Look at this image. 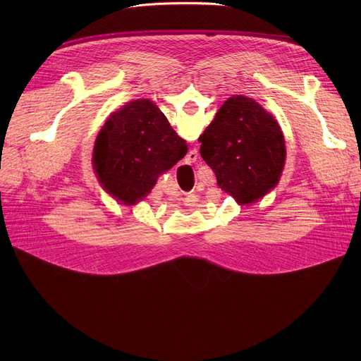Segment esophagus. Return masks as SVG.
I'll return each instance as SVG.
<instances>
[{
    "instance_id": "1",
    "label": "esophagus",
    "mask_w": 361,
    "mask_h": 361,
    "mask_svg": "<svg viewBox=\"0 0 361 361\" xmlns=\"http://www.w3.org/2000/svg\"><path fill=\"white\" fill-rule=\"evenodd\" d=\"M197 157H199L197 149H192V150L187 154V158H185V159H187V162H196Z\"/></svg>"
}]
</instances>
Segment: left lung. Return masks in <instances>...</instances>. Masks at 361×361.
I'll list each match as a JSON object with an SVG mask.
<instances>
[{"instance_id": "8db88e82", "label": "left lung", "mask_w": 361, "mask_h": 361, "mask_svg": "<svg viewBox=\"0 0 361 361\" xmlns=\"http://www.w3.org/2000/svg\"><path fill=\"white\" fill-rule=\"evenodd\" d=\"M200 155L218 185L238 204L260 200L276 187L286 164V140L272 114L234 94L199 137Z\"/></svg>"}]
</instances>
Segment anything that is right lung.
I'll return each mask as SVG.
<instances>
[{"label": "right lung", "instance_id": "1", "mask_svg": "<svg viewBox=\"0 0 361 361\" xmlns=\"http://www.w3.org/2000/svg\"><path fill=\"white\" fill-rule=\"evenodd\" d=\"M185 154V140L161 109L149 99H136L111 114L101 128L93 166L106 193L123 204H136Z\"/></svg>", "mask_w": 361, "mask_h": 361}]
</instances>
